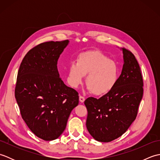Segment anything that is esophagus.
Here are the masks:
<instances>
[{
    "mask_svg": "<svg viewBox=\"0 0 160 160\" xmlns=\"http://www.w3.org/2000/svg\"><path fill=\"white\" fill-rule=\"evenodd\" d=\"M79 100H80V102H84V100H85V98H84V97H82V96H80L79 97Z\"/></svg>",
    "mask_w": 160,
    "mask_h": 160,
    "instance_id": "34e87169",
    "label": "esophagus"
}]
</instances>
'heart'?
Masks as SVG:
<instances>
[{
    "instance_id": "heart-1",
    "label": "heart",
    "mask_w": 160,
    "mask_h": 160,
    "mask_svg": "<svg viewBox=\"0 0 160 160\" xmlns=\"http://www.w3.org/2000/svg\"><path fill=\"white\" fill-rule=\"evenodd\" d=\"M120 70L115 61L100 51L93 50L80 53L76 62L70 64L67 80L71 87L78 88L87 76L88 89L95 96L106 95L116 84Z\"/></svg>"
}]
</instances>
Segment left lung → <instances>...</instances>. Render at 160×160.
Here are the masks:
<instances>
[{
  "label": "left lung",
  "instance_id": "left-lung-1",
  "mask_svg": "<svg viewBox=\"0 0 160 160\" xmlns=\"http://www.w3.org/2000/svg\"><path fill=\"white\" fill-rule=\"evenodd\" d=\"M124 64L114 88L99 99L84 101L88 115L86 126L90 135L101 142L120 137L136 118L143 96V79L135 56L122 48Z\"/></svg>",
  "mask_w": 160,
  "mask_h": 160
}]
</instances>
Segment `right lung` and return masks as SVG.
Instances as JSON below:
<instances>
[{
    "mask_svg": "<svg viewBox=\"0 0 160 160\" xmlns=\"http://www.w3.org/2000/svg\"><path fill=\"white\" fill-rule=\"evenodd\" d=\"M68 40L40 44L24 57L17 76L15 98L22 118L37 137L56 140L78 106L77 91L60 78L57 63Z\"/></svg>",
    "mask_w": 160,
    "mask_h": 160,
    "instance_id": "right-lung-1",
    "label": "right lung"
}]
</instances>
